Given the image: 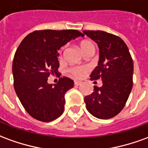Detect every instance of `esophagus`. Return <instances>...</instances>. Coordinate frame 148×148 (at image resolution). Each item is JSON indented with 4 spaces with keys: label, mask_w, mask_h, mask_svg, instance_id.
I'll use <instances>...</instances> for the list:
<instances>
[{
    "label": "esophagus",
    "mask_w": 148,
    "mask_h": 148,
    "mask_svg": "<svg viewBox=\"0 0 148 148\" xmlns=\"http://www.w3.org/2000/svg\"><path fill=\"white\" fill-rule=\"evenodd\" d=\"M81 84H82V82H79V81L74 82V85H75V86H80Z\"/></svg>",
    "instance_id": "obj_1"
}]
</instances>
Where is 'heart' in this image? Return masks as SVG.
Here are the masks:
<instances>
[{
  "instance_id": "b5f03b06",
  "label": "heart",
  "mask_w": 148,
  "mask_h": 148,
  "mask_svg": "<svg viewBox=\"0 0 148 148\" xmlns=\"http://www.w3.org/2000/svg\"><path fill=\"white\" fill-rule=\"evenodd\" d=\"M90 46H94L91 42L89 41H83L80 43V47L82 52L84 53L86 49ZM62 49L59 51L60 56H62ZM90 70V68L86 66H71L68 68L66 71V73L68 75L71 77H75V78H80L84 76Z\"/></svg>"
}]
</instances>
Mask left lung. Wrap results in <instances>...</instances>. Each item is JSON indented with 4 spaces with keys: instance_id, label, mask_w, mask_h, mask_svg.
Returning a JSON list of instances; mask_svg holds the SVG:
<instances>
[{
    "instance_id": "8db88e82",
    "label": "left lung",
    "mask_w": 148,
    "mask_h": 148,
    "mask_svg": "<svg viewBox=\"0 0 148 148\" xmlns=\"http://www.w3.org/2000/svg\"><path fill=\"white\" fill-rule=\"evenodd\" d=\"M85 34L98 44V66L90 80L101 79L94 92L85 97L86 107L95 117L108 119L123 109L133 86V60L127 46L119 37L101 30H85Z\"/></svg>"
}]
</instances>
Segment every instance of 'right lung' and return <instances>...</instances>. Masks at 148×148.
Masks as SVG:
<instances>
[{"instance_id": "add662e5", "label": "right lung", "mask_w": 148, "mask_h": 148, "mask_svg": "<svg viewBox=\"0 0 148 148\" xmlns=\"http://www.w3.org/2000/svg\"><path fill=\"white\" fill-rule=\"evenodd\" d=\"M84 34L75 29L36 30L28 34L16 49L13 62L14 89L28 114L42 122L61 116L65 94L74 81L60 77L54 86L47 82L50 74L58 73V50L71 40Z\"/></svg>"}]
</instances>
